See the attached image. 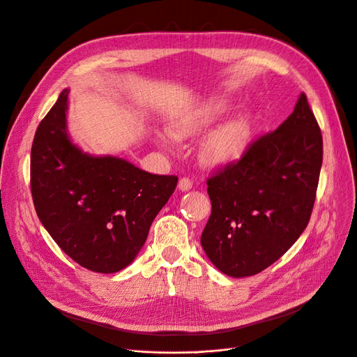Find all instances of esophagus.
Segmentation results:
<instances>
[{"label": "esophagus", "mask_w": 357, "mask_h": 357, "mask_svg": "<svg viewBox=\"0 0 357 357\" xmlns=\"http://www.w3.org/2000/svg\"><path fill=\"white\" fill-rule=\"evenodd\" d=\"M178 188H179V190H182V192H188L189 189H192V181H190L189 178H182V179H179Z\"/></svg>", "instance_id": "1"}]
</instances>
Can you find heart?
Wrapping results in <instances>:
<instances>
[{
  "instance_id": "heart-1",
  "label": "heart",
  "mask_w": 357,
  "mask_h": 357,
  "mask_svg": "<svg viewBox=\"0 0 357 357\" xmlns=\"http://www.w3.org/2000/svg\"><path fill=\"white\" fill-rule=\"evenodd\" d=\"M229 101L209 100L189 111H183L169 122V134L176 141L195 139L205 132L228 111ZM255 121L250 112H241L218 126L199 146V160L211 169H223L235 165L248 151ZM162 145H168L167 135H158Z\"/></svg>"
}]
</instances>
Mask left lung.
Wrapping results in <instances>:
<instances>
[{"instance_id":"left-lung-1","label":"left lung","mask_w":357,"mask_h":357,"mask_svg":"<svg viewBox=\"0 0 357 357\" xmlns=\"http://www.w3.org/2000/svg\"><path fill=\"white\" fill-rule=\"evenodd\" d=\"M321 159L320 128L302 92L276 131L208 179L212 212L201 243L222 273L256 275L298 241L312 215Z\"/></svg>"}]
</instances>
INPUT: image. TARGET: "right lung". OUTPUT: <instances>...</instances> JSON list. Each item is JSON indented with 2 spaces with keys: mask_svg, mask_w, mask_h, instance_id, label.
Here are the masks:
<instances>
[{
  "mask_svg": "<svg viewBox=\"0 0 357 357\" xmlns=\"http://www.w3.org/2000/svg\"><path fill=\"white\" fill-rule=\"evenodd\" d=\"M68 88L59 93L37 128L32 199L44 228L73 261L92 272L115 273L134 262L178 178L84 152L68 134Z\"/></svg>",
  "mask_w": 357,
  "mask_h": 357,
  "instance_id": "right-lung-1",
  "label": "right lung"
}]
</instances>
